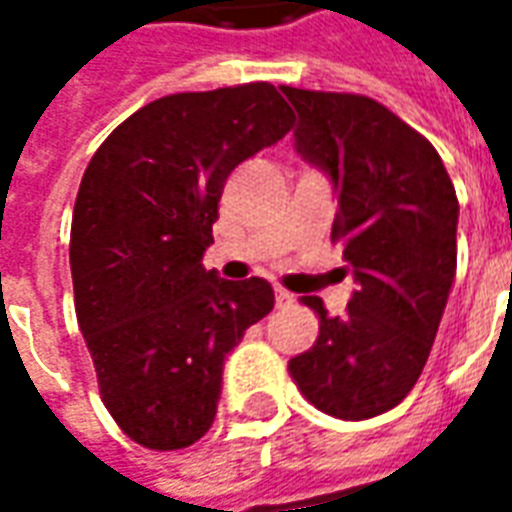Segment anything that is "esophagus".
Listing matches in <instances>:
<instances>
[{
    "mask_svg": "<svg viewBox=\"0 0 512 512\" xmlns=\"http://www.w3.org/2000/svg\"><path fill=\"white\" fill-rule=\"evenodd\" d=\"M274 301H277V307H288V304H293V293H288V290L282 288H274Z\"/></svg>",
    "mask_w": 512,
    "mask_h": 512,
    "instance_id": "1",
    "label": "esophagus"
}]
</instances>
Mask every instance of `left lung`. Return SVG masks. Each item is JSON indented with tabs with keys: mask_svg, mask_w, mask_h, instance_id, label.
I'll use <instances>...</instances> for the list:
<instances>
[{
	"mask_svg": "<svg viewBox=\"0 0 512 512\" xmlns=\"http://www.w3.org/2000/svg\"><path fill=\"white\" fill-rule=\"evenodd\" d=\"M299 115L301 158L337 194L332 241L354 271L348 310L321 315L310 351L290 359L301 395L337 419L395 408L428 362L455 282L458 197L428 139L373 98L282 87Z\"/></svg>",
	"mask_w": 512,
	"mask_h": 512,
	"instance_id": "8db88e82",
	"label": "left lung"
}]
</instances>
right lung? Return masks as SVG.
<instances>
[{
    "label": "right lung",
    "mask_w": 512,
    "mask_h": 512,
    "mask_svg": "<svg viewBox=\"0 0 512 512\" xmlns=\"http://www.w3.org/2000/svg\"><path fill=\"white\" fill-rule=\"evenodd\" d=\"M293 112L268 82L178 93L106 136L73 205L76 318L109 414L150 450L202 439L227 354L274 307L266 279L202 268L230 172Z\"/></svg>",
    "instance_id": "obj_1"
}]
</instances>
